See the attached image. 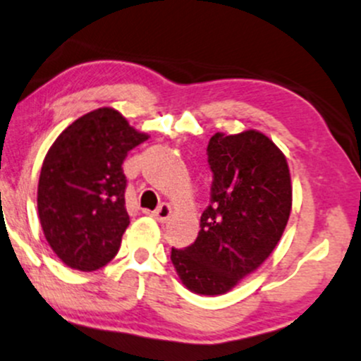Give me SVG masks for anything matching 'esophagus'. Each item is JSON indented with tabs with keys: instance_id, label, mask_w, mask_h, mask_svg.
Instances as JSON below:
<instances>
[{
	"instance_id": "esophagus-1",
	"label": "esophagus",
	"mask_w": 361,
	"mask_h": 361,
	"mask_svg": "<svg viewBox=\"0 0 361 361\" xmlns=\"http://www.w3.org/2000/svg\"><path fill=\"white\" fill-rule=\"evenodd\" d=\"M171 205H168V203H161V205H159L158 208H156V210L153 212V216L156 220H158V222H161V224H164V222H168L169 220V216H171Z\"/></svg>"
}]
</instances>
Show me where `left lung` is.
<instances>
[{
	"label": "left lung",
	"instance_id": "8db88e82",
	"mask_svg": "<svg viewBox=\"0 0 361 361\" xmlns=\"http://www.w3.org/2000/svg\"><path fill=\"white\" fill-rule=\"evenodd\" d=\"M207 151L212 203L200 219L197 240L185 250L171 249V262L186 289L220 296L257 271L279 244L293 185L284 153L255 129L216 133Z\"/></svg>",
	"mask_w": 361,
	"mask_h": 361
}]
</instances>
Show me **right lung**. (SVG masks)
I'll use <instances>...</instances> for the list:
<instances>
[{
	"label": "right lung",
	"instance_id": "obj_1",
	"mask_svg": "<svg viewBox=\"0 0 361 361\" xmlns=\"http://www.w3.org/2000/svg\"><path fill=\"white\" fill-rule=\"evenodd\" d=\"M149 137L101 107L60 133L43 159L37 207L43 235L65 266L92 272L116 257L129 225L123 163Z\"/></svg>",
	"mask_w": 361,
	"mask_h": 361
}]
</instances>
